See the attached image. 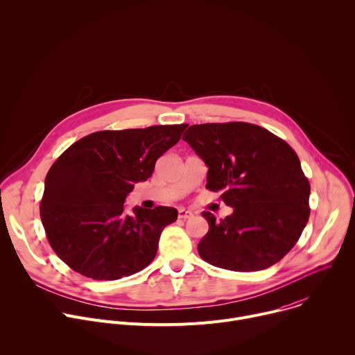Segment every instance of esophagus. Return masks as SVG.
I'll list each match as a JSON object with an SVG mask.
<instances>
[{
  "mask_svg": "<svg viewBox=\"0 0 355 355\" xmlns=\"http://www.w3.org/2000/svg\"><path fill=\"white\" fill-rule=\"evenodd\" d=\"M192 216H193V214H192V212H189V211H187V209H184V208L178 209V218H180V219L187 220V219H191Z\"/></svg>",
  "mask_w": 355,
  "mask_h": 355,
  "instance_id": "1",
  "label": "esophagus"
}]
</instances>
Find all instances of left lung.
<instances>
[{"label": "left lung", "mask_w": 355, "mask_h": 355, "mask_svg": "<svg viewBox=\"0 0 355 355\" xmlns=\"http://www.w3.org/2000/svg\"><path fill=\"white\" fill-rule=\"evenodd\" d=\"M208 166L209 191L233 214L204 212L202 260L230 271H260L284 259L305 229L311 184L295 150L270 130L247 123L192 125L182 136Z\"/></svg>", "instance_id": "8db88e82"}]
</instances>
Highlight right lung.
I'll use <instances>...</instances> for the list:
<instances>
[{
  "label": "right lung",
  "instance_id": "obj_1",
  "mask_svg": "<svg viewBox=\"0 0 355 355\" xmlns=\"http://www.w3.org/2000/svg\"><path fill=\"white\" fill-rule=\"evenodd\" d=\"M188 125L101 130L73 143L50 167L40 200V219L56 254L71 270L96 281H114L155 260L163 229L177 209L123 202L136 182L155 171L160 156Z\"/></svg>",
  "mask_w": 355,
  "mask_h": 355
}]
</instances>
